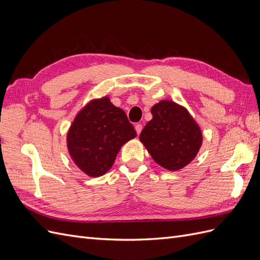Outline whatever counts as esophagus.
<instances>
[{
	"mask_svg": "<svg viewBox=\"0 0 260 260\" xmlns=\"http://www.w3.org/2000/svg\"><path fill=\"white\" fill-rule=\"evenodd\" d=\"M135 128H136V131H137V133H138V135H140V133H141V131H142V129H143V127H142V124H140V123H137V124L135 125Z\"/></svg>",
	"mask_w": 260,
	"mask_h": 260,
	"instance_id": "34e87169",
	"label": "esophagus"
}]
</instances>
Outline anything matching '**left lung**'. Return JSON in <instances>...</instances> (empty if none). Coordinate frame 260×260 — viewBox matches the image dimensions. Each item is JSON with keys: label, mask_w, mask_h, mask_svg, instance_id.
<instances>
[{"label": "left lung", "mask_w": 260, "mask_h": 260, "mask_svg": "<svg viewBox=\"0 0 260 260\" xmlns=\"http://www.w3.org/2000/svg\"><path fill=\"white\" fill-rule=\"evenodd\" d=\"M149 120L140 135L152 158L162 168L177 171L190 164L203 143L199 123L184 106L162 100L155 104Z\"/></svg>", "instance_id": "left-lung-1"}]
</instances>
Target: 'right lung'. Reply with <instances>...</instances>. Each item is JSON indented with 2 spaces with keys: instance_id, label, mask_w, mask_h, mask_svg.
<instances>
[{
  "instance_id": "obj_1",
  "label": "right lung",
  "mask_w": 260,
  "mask_h": 260,
  "mask_svg": "<svg viewBox=\"0 0 260 260\" xmlns=\"http://www.w3.org/2000/svg\"><path fill=\"white\" fill-rule=\"evenodd\" d=\"M136 137L125 113L104 96L90 101L76 115L67 133V148L85 175L101 177L112 168L121 146Z\"/></svg>"
}]
</instances>
